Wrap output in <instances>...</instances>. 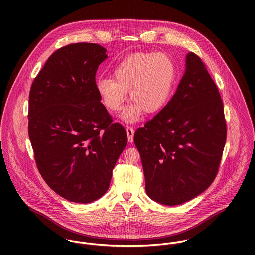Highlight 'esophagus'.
I'll return each mask as SVG.
<instances>
[{
    "label": "esophagus",
    "instance_id": "34e87169",
    "mask_svg": "<svg viewBox=\"0 0 255 255\" xmlns=\"http://www.w3.org/2000/svg\"><path fill=\"white\" fill-rule=\"evenodd\" d=\"M126 131H127V135H128V142L132 143V142H133V135H134V129H133V128L128 127V128H126Z\"/></svg>",
    "mask_w": 255,
    "mask_h": 255
}]
</instances>
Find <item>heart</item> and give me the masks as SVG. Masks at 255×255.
I'll use <instances>...</instances> for the list:
<instances>
[{"label": "heart", "instance_id": "1", "mask_svg": "<svg viewBox=\"0 0 255 255\" xmlns=\"http://www.w3.org/2000/svg\"><path fill=\"white\" fill-rule=\"evenodd\" d=\"M177 78V66L164 53H136L124 59L113 71V79L99 78L96 92L106 109L123 107L128 90L132 102L121 117L128 123L139 119L143 111L155 114L171 98Z\"/></svg>", "mask_w": 255, "mask_h": 255}]
</instances>
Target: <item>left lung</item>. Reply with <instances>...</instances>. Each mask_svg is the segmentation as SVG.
Segmentation results:
<instances>
[{
  "label": "left lung",
  "mask_w": 255,
  "mask_h": 255,
  "mask_svg": "<svg viewBox=\"0 0 255 255\" xmlns=\"http://www.w3.org/2000/svg\"><path fill=\"white\" fill-rule=\"evenodd\" d=\"M226 137L218 88L201 59L190 52L172 99L134 133L147 195L175 206L202 193L217 175Z\"/></svg>",
  "instance_id": "1"
}]
</instances>
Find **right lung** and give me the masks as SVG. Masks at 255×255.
Masks as SVG:
<instances>
[{
    "mask_svg": "<svg viewBox=\"0 0 255 255\" xmlns=\"http://www.w3.org/2000/svg\"><path fill=\"white\" fill-rule=\"evenodd\" d=\"M106 52L94 43L57 50L29 93L28 134L37 168L56 193L76 203L105 194L128 143L124 127L112 123L95 88Z\"/></svg>",
    "mask_w": 255,
    "mask_h": 255,
    "instance_id": "obj_1",
    "label": "right lung"
}]
</instances>
